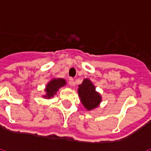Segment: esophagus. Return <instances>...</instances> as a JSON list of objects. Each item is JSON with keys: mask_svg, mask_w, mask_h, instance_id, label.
<instances>
[{"mask_svg": "<svg viewBox=\"0 0 151 151\" xmlns=\"http://www.w3.org/2000/svg\"><path fill=\"white\" fill-rule=\"evenodd\" d=\"M69 84L70 86H73V85H74L75 82H74V79H73V78H70L69 79Z\"/></svg>", "mask_w": 151, "mask_h": 151, "instance_id": "esophagus-1", "label": "esophagus"}]
</instances>
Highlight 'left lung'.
I'll return each instance as SVG.
<instances>
[{"label": "left lung", "instance_id": "8db88e82", "mask_svg": "<svg viewBox=\"0 0 151 151\" xmlns=\"http://www.w3.org/2000/svg\"><path fill=\"white\" fill-rule=\"evenodd\" d=\"M95 87L88 78H85L81 85H78V93L81 102L88 110L95 109L101 102V96L96 91Z\"/></svg>", "mask_w": 151, "mask_h": 151}]
</instances>
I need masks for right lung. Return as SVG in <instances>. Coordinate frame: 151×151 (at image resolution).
<instances>
[{"mask_svg":"<svg viewBox=\"0 0 151 151\" xmlns=\"http://www.w3.org/2000/svg\"><path fill=\"white\" fill-rule=\"evenodd\" d=\"M66 80L63 78H53L51 81L47 83L45 88L46 94L44 96V97L50 99L54 96V94H57V91L61 87L66 85Z\"/></svg>","mask_w":151,"mask_h":151,"instance_id":"right-lung-1","label":"right lung"}]
</instances>
